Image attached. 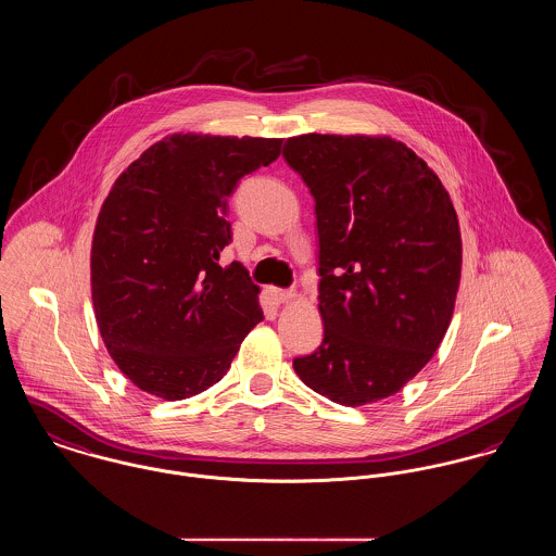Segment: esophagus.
I'll use <instances>...</instances> for the list:
<instances>
[{
    "instance_id": "34e87169",
    "label": "esophagus",
    "mask_w": 556,
    "mask_h": 556,
    "mask_svg": "<svg viewBox=\"0 0 556 556\" xmlns=\"http://www.w3.org/2000/svg\"><path fill=\"white\" fill-rule=\"evenodd\" d=\"M269 298L280 305V303L295 302L298 293L289 291V289H269Z\"/></svg>"
}]
</instances>
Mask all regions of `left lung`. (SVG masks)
<instances>
[{
    "instance_id": "1",
    "label": "left lung",
    "mask_w": 556,
    "mask_h": 556,
    "mask_svg": "<svg viewBox=\"0 0 556 556\" xmlns=\"http://www.w3.org/2000/svg\"><path fill=\"white\" fill-rule=\"evenodd\" d=\"M318 229L323 344L293 367L340 405L400 393L442 344L460 282V229L438 174L389 136L305 134L285 144Z\"/></svg>"
}]
</instances>
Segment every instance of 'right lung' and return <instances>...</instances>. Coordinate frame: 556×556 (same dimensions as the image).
Here are the masks:
<instances>
[{
    "label": "right lung",
    "mask_w": 556,
    "mask_h": 556,
    "mask_svg": "<svg viewBox=\"0 0 556 556\" xmlns=\"http://www.w3.org/2000/svg\"><path fill=\"white\" fill-rule=\"evenodd\" d=\"M280 138L172 134L112 185L91 244V295L118 369L165 402L216 384L263 320L258 287L231 242L240 178L280 156Z\"/></svg>",
    "instance_id": "1"
}]
</instances>
